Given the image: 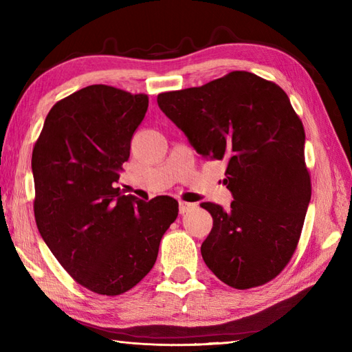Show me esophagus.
Returning <instances> with one entry per match:
<instances>
[{
    "instance_id": "1",
    "label": "esophagus",
    "mask_w": 352,
    "mask_h": 352,
    "mask_svg": "<svg viewBox=\"0 0 352 352\" xmlns=\"http://www.w3.org/2000/svg\"><path fill=\"white\" fill-rule=\"evenodd\" d=\"M180 214H184V213H188V212H190V210H195L197 208V204L195 203H184V201H182L180 203Z\"/></svg>"
}]
</instances>
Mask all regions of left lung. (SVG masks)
I'll return each mask as SVG.
<instances>
[{
	"instance_id": "1",
	"label": "left lung",
	"mask_w": 352,
	"mask_h": 352,
	"mask_svg": "<svg viewBox=\"0 0 352 352\" xmlns=\"http://www.w3.org/2000/svg\"><path fill=\"white\" fill-rule=\"evenodd\" d=\"M162 111L204 159H226L230 210L214 203L201 245L208 269L234 289L274 280L298 246L311 197L305 131L287 94L256 74L233 71L199 87L157 95Z\"/></svg>"
}]
</instances>
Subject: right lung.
I'll return each mask as SVG.
<instances>
[{"label":"right lung","instance_id":"add662e5","mask_svg":"<svg viewBox=\"0 0 352 352\" xmlns=\"http://www.w3.org/2000/svg\"><path fill=\"white\" fill-rule=\"evenodd\" d=\"M146 109L145 94L83 87L51 107L33 148L37 230L65 271L98 295L125 294L151 271L178 214L170 197L144 203L116 188Z\"/></svg>","mask_w":352,"mask_h":352}]
</instances>
